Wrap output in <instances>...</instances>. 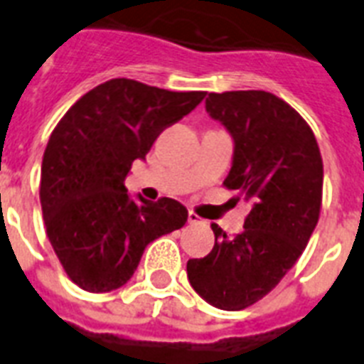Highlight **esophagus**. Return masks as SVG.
Masks as SVG:
<instances>
[{"mask_svg":"<svg viewBox=\"0 0 364 364\" xmlns=\"http://www.w3.org/2000/svg\"><path fill=\"white\" fill-rule=\"evenodd\" d=\"M188 223H191V225H198V223H202V219H200L194 211H188Z\"/></svg>","mask_w":364,"mask_h":364,"instance_id":"obj_1","label":"esophagus"}]
</instances>
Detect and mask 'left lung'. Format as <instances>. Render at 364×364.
I'll return each instance as SVG.
<instances>
[{"mask_svg":"<svg viewBox=\"0 0 364 364\" xmlns=\"http://www.w3.org/2000/svg\"><path fill=\"white\" fill-rule=\"evenodd\" d=\"M205 111L232 136L225 187L251 211L236 236L211 225L215 245L188 260L187 276L205 302L236 311L270 293L308 245L321 211L323 160L308 122L274 94L211 92Z\"/></svg>","mask_w":364,"mask_h":364,"instance_id":"left-lung-1","label":"left lung"}]
</instances>
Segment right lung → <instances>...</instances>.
Returning <instances> with one entry per match:
<instances>
[{
  "label": "right lung",
  "mask_w": 364,
  "mask_h": 364,
  "mask_svg": "<svg viewBox=\"0 0 364 364\" xmlns=\"http://www.w3.org/2000/svg\"><path fill=\"white\" fill-rule=\"evenodd\" d=\"M204 96L111 79L77 100L54 128L39 198L50 245L75 285L88 293L122 287L149 243L187 223L177 200H134L124 179L160 132Z\"/></svg>",
  "instance_id": "1"
}]
</instances>
